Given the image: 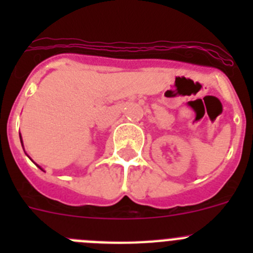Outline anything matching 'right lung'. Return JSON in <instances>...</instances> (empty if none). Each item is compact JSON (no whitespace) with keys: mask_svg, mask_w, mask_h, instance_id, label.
<instances>
[{"mask_svg":"<svg viewBox=\"0 0 253 253\" xmlns=\"http://www.w3.org/2000/svg\"><path fill=\"white\" fill-rule=\"evenodd\" d=\"M20 140H21V143H22V139H21V135H20ZM38 167H39V169H42V167H40V166H38Z\"/></svg>","mask_w":253,"mask_h":253,"instance_id":"obj_1","label":"right lung"}]
</instances>
